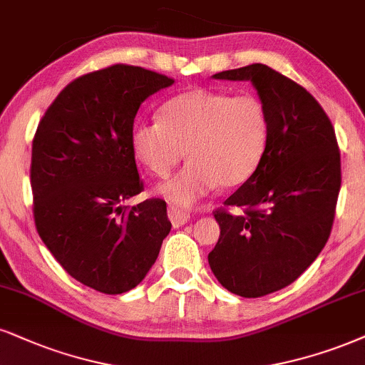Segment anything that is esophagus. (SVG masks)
Segmentation results:
<instances>
[{
	"label": "esophagus",
	"instance_id": "34e87169",
	"mask_svg": "<svg viewBox=\"0 0 365 365\" xmlns=\"http://www.w3.org/2000/svg\"><path fill=\"white\" fill-rule=\"evenodd\" d=\"M168 213H169L170 223H173L174 227H182V225L187 223V220H190V213H186V211L175 208V206H169Z\"/></svg>",
	"mask_w": 365,
	"mask_h": 365
}]
</instances>
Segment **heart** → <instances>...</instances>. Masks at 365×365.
<instances>
[{
	"label": "heart",
	"mask_w": 365,
	"mask_h": 365,
	"mask_svg": "<svg viewBox=\"0 0 365 365\" xmlns=\"http://www.w3.org/2000/svg\"><path fill=\"white\" fill-rule=\"evenodd\" d=\"M160 113L162 120L137 121L130 143L157 178L173 173L187 150L190 164L162 186L175 205H195L218 184L249 181L267 150L271 120L257 94L196 88L165 101Z\"/></svg>",
	"instance_id": "1"
}]
</instances>
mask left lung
<instances>
[{
  "label": "left lung",
  "mask_w": 365,
  "mask_h": 365,
  "mask_svg": "<svg viewBox=\"0 0 365 365\" xmlns=\"http://www.w3.org/2000/svg\"><path fill=\"white\" fill-rule=\"evenodd\" d=\"M213 78L250 81L271 120L259 169L215 210L220 238L208 254L225 289L260 298L294 282L325 247L341 184L339 143L320 103L271 67L250 64Z\"/></svg>",
  "instance_id": "8db88e82"
}]
</instances>
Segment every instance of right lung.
<instances>
[{
	"label": "right lung",
	"mask_w": 365,
	"mask_h": 365,
	"mask_svg": "<svg viewBox=\"0 0 365 365\" xmlns=\"http://www.w3.org/2000/svg\"><path fill=\"white\" fill-rule=\"evenodd\" d=\"M173 78L113 64L74 79L40 120L30 182L40 238L69 276L121 294L145 277L169 235L165 201L143 191L130 133L138 108Z\"/></svg>",
	"instance_id": "1"
}]
</instances>
